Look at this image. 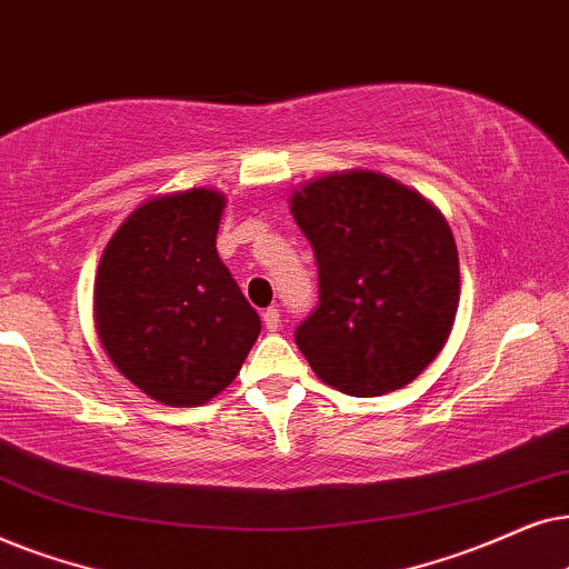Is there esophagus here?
I'll list each match as a JSON object with an SVG mask.
<instances>
[{
	"label": "esophagus",
	"mask_w": 569,
	"mask_h": 569,
	"mask_svg": "<svg viewBox=\"0 0 569 569\" xmlns=\"http://www.w3.org/2000/svg\"><path fill=\"white\" fill-rule=\"evenodd\" d=\"M262 325H264V330H270V332L280 330V312H278L276 307L264 309V312H262Z\"/></svg>",
	"instance_id": "obj_1"
}]
</instances>
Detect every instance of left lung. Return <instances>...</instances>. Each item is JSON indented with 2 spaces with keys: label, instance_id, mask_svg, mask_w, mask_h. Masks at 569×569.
Masks as SVG:
<instances>
[{
  "label": "left lung",
  "instance_id": "1",
  "mask_svg": "<svg viewBox=\"0 0 569 569\" xmlns=\"http://www.w3.org/2000/svg\"><path fill=\"white\" fill-rule=\"evenodd\" d=\"M315 249L320 307L297 346L325 385L356 398L413 382L448 343L458 247L427 197L377 171H332L291 192Z\"/></svg>",
  "mask_w": 569,
  "mask_h": 569
}]
</instances>
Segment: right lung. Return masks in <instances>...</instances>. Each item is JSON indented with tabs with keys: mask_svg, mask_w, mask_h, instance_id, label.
<instances>
[{
	"mask_svg": "<svg viewBox=\"0 0 569 569\" xmlns=\"http://www.w3.org/2000/svg\"><path fill=\"white\" fill-rule=\"evenodd\" d=\"M226 194H156L98 262L93 320L113 367L163 406L208 403L239 375L260 317L216 249Z\"/></svg>",
	"mask_w": 569,
	"mask_h": 569,
	"instance_id": "1",
	"label": "right lung"
}]
</instances>
